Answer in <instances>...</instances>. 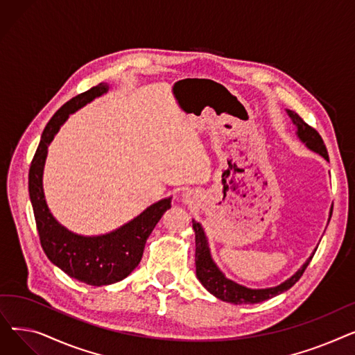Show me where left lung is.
I'll list each match as a JSON object with an SVG mask.
<instances>
[{"instance_id":"obj_1","label":"left lung","mask_w":355,"mask_h":355,"mask_svg":"<svg viewBox=\"0 0 355 355\" xmlns=\"http://www.w3.org/2000/svg\"><path fill=\"white\" fill-rule=\"evenodd\" d=\"M286 114L291 118L292 123L296 126V137L300 138V141L302 144H305V146L308 149H311V151L320 154L325 161H329L327 146H325L321 135L316 132L313 128H311L308 123H305L304 119L297 114H295L293 110L286 109ZM331 214H332V209L329 210V218H331ZM193 229L196 233V275H197V279L211 295H214L221 301L230 302L234 305L259 304V302L268 301V300H270V297L291 289L297 281H300V277L302 276L306 266L309 265L312 256L315 254L316 249H318V248H315L312 254L306 259V262L281 285L265 288V289H252V288L243 286L240 284H236L234 281H232V279L226 277V275L223 273L218 269V266L214 263L210 248H209V240H207L206 233H204L202 226L198 221L193 220Z\"/></svg>"}]
</instances>
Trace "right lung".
<instances>
[{"instance_id":"right-lung-1","label":"right lung","mask_w":355,"mask_h":355,"mask_svg":"<svg viewBox=\"0 0 355 355\" xmlns=\"http://www.w3.org/2000/svg\"><path fill=\"white\" fill-rule=\"evenodd\" d=\"M107 90V83H99L74 96L55 112L43 130L28 173V193L44 253L53 265L70 277L92 286L116 284L132 272L141 262L146 239L162 214L171 207V197L162 198L119 229L99 236L73 233L50 213L43 190V171L49 145L60 126L69 119V115Z\"/></svg>"}]
</instances>
